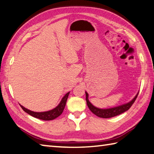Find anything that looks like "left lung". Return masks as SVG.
I'll return each mask as SVG.
<instances>
[{
  "instance_id": "left-lung-1",
  "label": "left lung",
  "mask_w": 154,
  "mask_h": 154,
  "mask_svg": "<svg viewBox=\"0 0 154 154\" xmlns=\"http://www.w3.org/2000/svg\"><path fill=\"white\" fill-rule=\"evenodd\" d=\"M138 93H139V91L137 92L135 97L132 99L130 101L128 102V103L118 105V106L116 107L107 108V109H101V108H99L94 106V105L89 101V94L87 93V91H85L86 101L89 109L93 113H94L95 116H97L99 117H101V118H110V117L118 116L119 114H122V113H124L125 111H128L134 103V101H135V99H136L137 97Z\"/></svg>"
}]
</instances>
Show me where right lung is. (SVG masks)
<instances>
[{
  "label": "right lung",
  "instance_id": "add662e5",
  "mask_svg": "<svg viewBox=\"0 0 154 154\" xmlns=\"http://www.w3.org/2000/svg\"><path fill=\"white\" fill-rule=\"evenodd\" d=\"M70 91L66 93V94L63 96V97L61 99L60 103L58 104L57 107L53 108V109H51L47 111H43V112H35L31 110H29L26 109L25 107H23V105H20V107L22 109L25 111L26 113L29 114L30 116L35 117V118H38L42 120H45V121H49V120L55 119L57 117H58L60 115H61L63 113L64 108L65 107L66 102H67L68 96L69 95Z\"/></svg>",
  "mask_w": 154,
  "mask_h": 154
}]
</instances>
